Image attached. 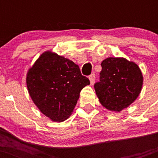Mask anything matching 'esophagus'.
<instances>
[{
  "mask_svg": "<svg viewBox=\"0 0 158 158\" xmlns=\"http://www.w3.org/2000/svg\"><path fill=\"white\" fill-rule=\"evenodd\" d=\"M89 81H90V83H91V85H93L95 82V80H96V76H95V74H91L90 76H89Z\"/></svg>",
  "mask_w": 158,
  "mask_h": 158,
  "instance_id": "esophagus-1",
  "label": "esophagus"
}]
</instances>
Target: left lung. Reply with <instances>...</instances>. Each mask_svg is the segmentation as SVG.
Masks as SVG:
<instances>
[{"mask_svg": "<svg viewBox=\"0 0 158 158\" xmlns=\"http://www.w3.org/2000/svg\"><path fill=\"white\" fill-rule=\"evenodd\" d=\"M100 81L94 85L100 104L105 108L120 111L137 99L143 77L137 64L123 58H108L101 62Z\"/></svg>", "mask_w": 158, "mask_h": 158, "instance_id": "8db88e82", "label": "left lung"}]
</instances>
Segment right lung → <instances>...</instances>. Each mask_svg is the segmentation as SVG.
I'll list each match as a JSON object with an SVG mask.
<instances>
[{"instance_id":"1","label":"right lung","mask_w":158,"mask_h":158,"mask_svg":"<svg viewBox=\"0 0 158 158\" xmlns=\"http://www.w3.org/2000/svg\"><path fill=\"white\" fill-rule=\"evenodd\" d=\"M26 80L35 104L54 122L65 120L71 115L80 92L90 84L77 65L51 51L41 54Z\"/></svg>"}]
</instances>
